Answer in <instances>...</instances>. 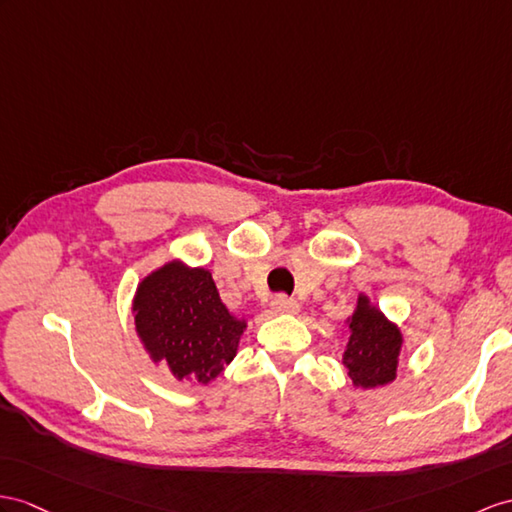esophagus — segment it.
Wrapping results in <instances>:
<instances>
[{
  "instance_id": "34e87169",
  "label": "esophagus",
  "mask_w": 512,
  "mask_h": 512,
  "mask_svg": "<svg viewBox=\"0 0 512 512\" xmlns=\"http://www.w3.org/2000/svg\"><path fill=\"white\" fill-rule=\"evenodd\" d=\"M271 310L273 313H282V315H295L299 310V304L289 295H276L271 299Z\"/></svg>"
}]
</instances>
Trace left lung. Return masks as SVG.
Listing matches in <instances>:
<instances>
[{
	"label": "left lung",
	"instance_id": "1",
	"mask_svg": "<svg viewBox=\"0 0 512 512\" xmlns=\"http://www.w3.org/2000/svg\"><path fill=\"white\" fill-rule=\"evenodd\" d=\"M350 343L343 354L347 376L363 389L391 382L397 371L402 334L378 308L369 306L367 297L358 299V308L350 321Z\"/></svg>",
	"mask_w": 512,
	"mask_h": 512
}]
</instances>
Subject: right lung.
I'll use <instances>...</instances> for the list:
<instances>
[{
  "mask_svg": "<svg viewBox=\"0 0 512 512\" xmlns=\"http://www.w3.org/2000/svg\"><path fill=\"white\" fill-rule=\"evenodd\" d=\"M136 332L147 352L178 380L206 384L230 360L245 330L223 306L206 269L169 263L147 276L134 297Z\"/></svg>",
  "mask_w": 512,
  "mask_h": 512,
  "instance_id": "1",
  "label": "right lung"
}]
</instances>
